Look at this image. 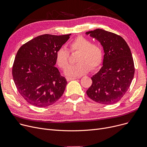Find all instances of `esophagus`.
<instances>
[{"label": "esophagus", "mask_w": 147, "mask_h": 147, "mask_svg": "<svg viewBox=\"0 0 147 147\" xmlns=\"http://www.w3.org/2000/svg\"><path fill=\"white\" fill-rule=\"evenodd\" d=\"M78 79V78H66V79H67V82H69V81L72 80H75V79Z\"/></svg>", "instance_id": "obj_1"}]
</instances>
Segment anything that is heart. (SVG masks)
Masks as SVG:
<instances>
[{
    "label": "heart",
    "mask_w": 147,
    "mask_h": 147,
    "mask_svg": "<svg viewBox=\"0 0 147 147\" xmlns=\"http://www.w3.org/2000/svg\"><path fill=\"white\" fill-rule=\"evenodd\" d=\"M69 51L78 52V64L69 65L64 71L69 77H80L86 74L90 69L94 71L101 65L103 59L102 49L99 45L92 43L89 38L79 36L69 43ZM69 52L64 48L59 49L55 54V62L61 68L64 69L69 63Z\"/></svg>",
    "instance_id": "1"
}]
</instances>
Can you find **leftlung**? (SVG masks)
Masks as SVG:
<instances>
[{"instance_id": "left-lung-1", "label": "left lung", "mask_w": 147, "mask_h": 147, "mask_svg": "<svg viewBox=\"0 0 147 147\" xmlns=\"http://www.w3.org/2000/svg\"><path fill=\"white\" fill-rule=\"evenodd\" d=\"M102 46L103 66L91 78L86 91L93 101L105 105L116 103L125 95L134 79L135 67L132 53L126 41L116 34L97 28L86 33Z\"/></svg>"}]
</instances>
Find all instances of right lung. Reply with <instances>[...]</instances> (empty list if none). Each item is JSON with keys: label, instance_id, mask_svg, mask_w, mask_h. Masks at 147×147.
I'll use <instances>...</instances> for the list:
<instances>
[{"label": "right lung", "instance_id": "add662e5", "mask_svg": "<svg viewBox=\"0 0 147 147\" xmlns=\"http://www.w3.org/2000/svg\"><path fill=\"white\" fill-rule=\"evenodd\" d=\"M69 34L38 36L23 45L15 56L12 76L19 93L37 107L56 102L64 94L67 82L55 67V54Z\"/></svg>", "mask_w": 147, "mask_h": 147}]
</instances>
